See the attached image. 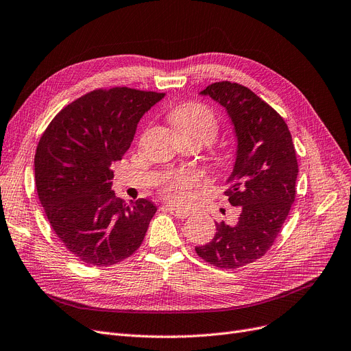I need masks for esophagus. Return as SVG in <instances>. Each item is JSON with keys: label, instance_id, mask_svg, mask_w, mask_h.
Wrapping results in <instances>:
<instances>
[{"label": "esophagus", "instance_id": "obj_1", "mask_svg": "<svg viewBox=\"0 0 351 351\" xmlns=\"http://www.w3.org/2000/svg\"><path fill=\"white\" fill-rule=\"evenodd\" d=\"M166 210H167L169 213H171L173 217H176V218H186V217H189V211L175 208V206H172V205L166 206Z\"/></svg>", "mask_w": 351, "mask_h": 351}]
</instances>
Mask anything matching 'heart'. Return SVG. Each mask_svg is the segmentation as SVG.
<instances>
[{
    "mask_svg": "<svg viewBox=\"0 0 351 351\" xmlns=\"http://www.w3.org/2000/svg\"><path fill=\"white\" fill-rule=\"evenodd\" d=\"M179 138H193L202 143V146L210 143L218 134V121L214 112L199 102H188L175 108L169 115ZM226 159H218L219 165H226ZM197 172H184L169 176L163 185V195L172 202H185L191 191L199 182Z\"/></svg>",
    "mask_w": 351,
    "mask_h": 351,
    "instance_id": "1",
    "label": "heart"
}]
</instances>
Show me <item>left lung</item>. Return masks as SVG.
<instances>
[{
  "mask_svg": "<svg viewBox=\"0 0 351 351\" xmlns=\"http://www.w3.org/2000/svg\"><path fill=\"white\" fill-rule=\"evenodd\" d=\"M224 107L237 137L226 195L240 206L236 224L215 223L214 239L195 252L221 269H237L265 256L295 201L296 153L287 123L249 88L228 81L199 93Z\"/></svg>",
  "mask_w": 351,
  "mask_h": 351,
  "instance_id": "8db88e82",
  "label": "left lung"
}]
</instances>
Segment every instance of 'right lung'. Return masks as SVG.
Listing matches in <instances>:
<instances>
[{"label": "right lung", "mask_w": 351, "mask_h": 351, "mask_svg": "<svg viewBox=\"0 0 351 351\" xmlns=\"http://www.w3.org/2000/svg\"><path fill=\"white\" fill-rule=\"evenodd\" d=\"M163 97L125 86L93 90L64 107L38 141V199L64 247L88 266L132 256L158 211L145 198H117L111 165L123 159L140 119Z\"/></svg>", "instance_id": "add662e5"}]
</instances>
